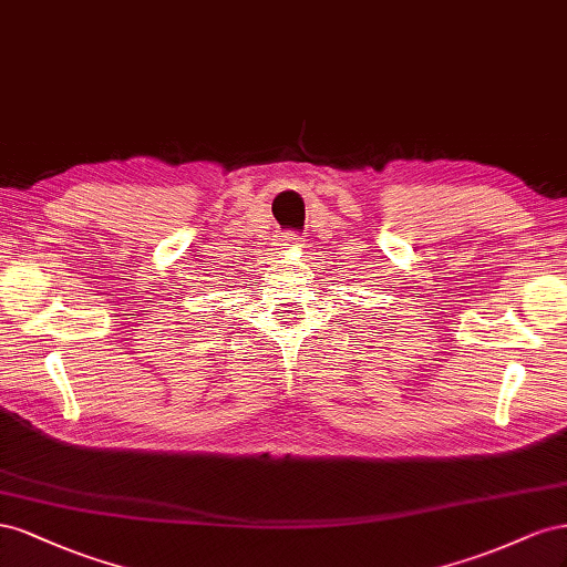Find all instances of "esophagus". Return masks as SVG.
Here are the masks:
<instances>
[{
  "instance_id": "obj_1",
  "label": "esophagus",
  "mask_w": 567,
  "mask_h": 567,
  "mask_svg": "<svg viewBox=\"0 0 567 567\" xmlns=\"http://www.w3.org/2000/svg\"><path fill=\"white\" fill-rule=\"evenodd\" d=\"M282 247L285 249H295V247H303V237L297 235V233H285V239H282Z\"/></svg>"
}]
</instances>
